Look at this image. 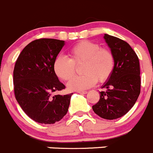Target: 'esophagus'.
I'll use <instances>...</instances> for the list:
<instances>
[{"label":"esophagus","instance_id":"34e87169","mask_svg":"<svg viewBox=\"0 0 153 153\" xmlns=\"http://www.w3.org/2000/svg\"><path fill=\"white\" fill-rule=\"evenodd\" d=\"M77 92L79 94H86L87 93V91H77Z\"/></svg>","mask_w":153,"mask_h":153}]
</instances>
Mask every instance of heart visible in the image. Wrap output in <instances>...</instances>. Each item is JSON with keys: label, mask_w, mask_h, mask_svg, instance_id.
I'll return each instance as SVG.
<instances>
[{"label": "heart", "mask_w": 153, "mask_h": 153, "mask_svg": "<svg viewBox=\"0 0 153 153\" xmlns=\"http://www.w3.org/2000/svg\"><path fill=\"white\" fill-rule=\"evenodd\" d=\"M69 58L58 56L53 64L55 75L63 81L74 76L75 64H84L82 75L72 78L67 86L72 91H84L92 87L97 81L104 82L110 77L115 67V58L109 50L101 49L98 44L84 41L78 43L69 51Z\"/></svg>", "instance_id": "obj_1"}]
</instances>
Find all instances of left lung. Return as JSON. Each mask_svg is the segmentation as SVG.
<instances>
[{
    "label": "left lung",
    "mask_w": 153,
    "mask_h": 153,
    "mask_svg": "<svg viewBox=\"0 0 153 153\" xmlns=\"http://www.w3.org/2000/svg\"><path fill=\"white\" fill-rule=\"evenodd\" d=\"M105 42L115 58L113 72L101 86L100 99L92 106L101 118L113 120L121 118L134 106L140 95L139 60L129 44L120 38L104 34Z\"/></svg>",
    "instance_id": "left-lung-1"
}]
</instances>
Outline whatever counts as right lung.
<instances>
[{
    "mask_svg": "<svg viewBox=\"0 0 153 153\" xmlns=\"http://www.w3.org/2000/svg\"><path fill=\"white\" fill-rule=\"evenodd\" d=\"M65 41L41 38L29 43L15 63L13 84L15 98L33 121L51 124L67 113L71 96L52 95L65 89L53 69V64Z\"/></svg>",
    "mask_w": 153,
    "mask_h": 153,
    "instance_id": "right-lung-1",
    "label": "right lung"
}]
</instances>
